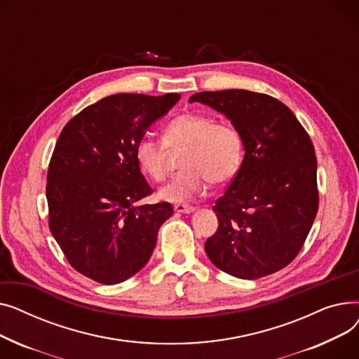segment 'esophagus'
<instances>
[{"label": "esophagus", "instance_id": "obj_1", "mask_svg": "<svg viewBox=\"0 0 359 359\" xmlns=\"http://www.w3.org/2000/svg\"><path fill=\"white\" fill-rule=\"evenodd\" d=\"M175 211L180 212V214H189V212L195 211V206L186 205V203H177V205H175Z\"/></svg>", "mask_w": 359, "mask_h": 359}]
</instances>
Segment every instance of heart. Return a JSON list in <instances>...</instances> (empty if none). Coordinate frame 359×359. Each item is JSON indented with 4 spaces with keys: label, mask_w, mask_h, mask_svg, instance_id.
<instances>
[{
    "label": "heart",
    "mask_w": 359,
    "mask_h": 359,
    "mask_svg": "<svg viewBox=\"0 0 359 359\" xmlns=\"http://www.w3.org/2000/svg\"><path fill=\"white\" fill-rule=\"evenodd\" d=\"M179 148H183L179 160L183 168L160 191V198L170 202L205 194L210 182L229 183L237 176L244 157L243 134L234 123L186 111L165 123L163 140L144 134L135 144V160L144 175L160 183L168 173V149Z\"/></svg>",
    "instance_id": "1"
}]
</instances>
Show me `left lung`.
I'll list each match as a JSON object with an SVG mask.
<instances>
[{"label": "left lung", "mask_w": 359, "mask_h": 359, "mask_svg": "<svg viewBox=\"0 0 359 359\" xmlns=\"http://www.w3.org/2000/svg\"><path fill=\"white\" fill-rule=\"evenodd\" d=\"M224 113L243 134L237 176L215 201L218 229L205 252L222 272L257 279L285 268L318 210L317 158L304 126L284 103L249 90L202 91L189 99Z\"/></svg>", "instance_id": "obj_1"}]
</instances>
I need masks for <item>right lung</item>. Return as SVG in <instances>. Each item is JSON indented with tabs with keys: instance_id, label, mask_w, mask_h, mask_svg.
<instances>
[{
	"instance_id": "add662e5",
	"label": "right lung",
	"mask_w": 359,
	"mask_h": 359,
	"mask_svg": "<svg viewBox=\"0 0 359 359\" xmlns=\"http://www.w3.org/2000/svg\"><path fill=\"white\" fill-rule=\"evenodd\" d=\"M179 99L176 93L113 94L64 126L48 168L49 230L81 275L119 284L153 255L173 206L135 205L153 194L135 160V144Z\"/></svg>"
}]
</instances>
